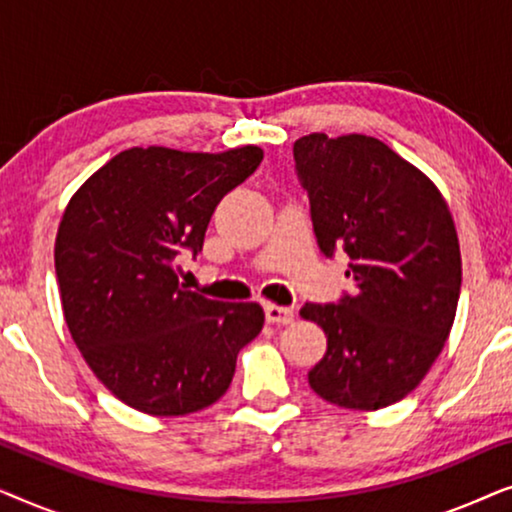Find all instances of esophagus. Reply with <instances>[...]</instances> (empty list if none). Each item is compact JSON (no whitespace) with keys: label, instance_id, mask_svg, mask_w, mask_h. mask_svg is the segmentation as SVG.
Here are the masks:
<instances>
[{"label":"esophagus","instance_id":"34e87169","mask_svg":"<svg viewBox=\"0 0 512 512\" xmlns=\"http://www.w3.org/2000/svg\"><path fill=\"white\" fill-rule=\"evenodd\" d=\"M293 317H296V314H293L291 307L272 305V303L265 305V319H268L270 324H291Z\"/></svg>","mask_w":512,"mask_h":512}]
</instances>
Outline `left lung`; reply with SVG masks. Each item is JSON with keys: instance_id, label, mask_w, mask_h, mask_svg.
<instances>
[{"instance_id": "obj_1", "label": "left lung", "mask_w": 512, "mask_h": 512, "mask_svg": "<svg viewBox=\"0 0 512 512\" xmlns=\"http://www.w3.org/2000/svg\"><path fill=\"white\" fill-rule=\"evenodd\" d=\"M293 158L319 249H345L354 282L338 305L300 310L326 333L307 380L340 408H387L424 380L452 331L461 251L450 207L419 167L375 137L312 132L293 144Z\"/></svg>"}]
</instances>
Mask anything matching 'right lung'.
<instances>
[{
  "mask_svg": "<svg viewBox=\"0 0 512 512\" xmlns=\"http://www.w3.org/2000/svg\"><path fill=\"white\" fill-rule=\"evenodd\" d=\"M258 146L221 153L132 146L83 181L55 237L62 314L97 380L153 417L205 410L226 394L258 303H219L179 284L216 205L261 165Z\"/></svg>",
  "mask_w": 512,
  "mask_h": 512,
  "instance_id": "obj_1",
  "label": "right lung"
}]
</instances>
